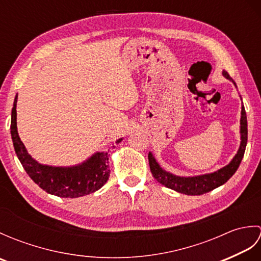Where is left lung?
I'll list each match as a JSON object with an SVG mask.
<instances>
[{
  "label": "left lung",
  "instance_id": "left-lung-1",
  "mask_svg": "<svg viewBox=\"0 0 261 261\" xmlns=\"http://www.w3.org/2000/svg\"><path fill=\"white\" fill-rule=\"evenodd\" d=\"M223 76L226 80L231 81L237 87L234 81L231 79L230 75L225 70L222 71ZM241 97V96H240ZM240 135H241V142L239 150L236 153V156L231 162L214 173L197 175V176H177L166 171L160 167V165L154 159L152 152L149 151L148 159L149 166H150L151 174L157 179L160 184L174 190L178 193L185 194V195H202L204 193L213 191L214 188L223 185L224 182L228 181L233 174L239 168L241 160L245 154L247 140H248V123H247V115L245 107H241V119H240Z\"/></svg>",
  "mask_w": 261,
  "mask_h": 261
}]
</instances>
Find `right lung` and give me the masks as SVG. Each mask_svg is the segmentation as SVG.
<instances>
[{
	"mask_svg": "<svg viewBox=\"0 0 261 261\" xmlns=\"http://www.w3.org/2000/svg\"><path fill=\"white\" fill-rule=\"evenodd\" d=\"M16 102L14 98L12 113H11V137L16 156L22 167L36 184L43 191L65 198H76L98 191L110 176L109 154L105 151H97L79 165L69 167H56L39 164L33 159L21 141L16 127ZM122 138L116 140L120 143Z\"/></svg>",
	"mask_w": 261,
	"mask_h": 261,
	"instance_id": "obj_1",
	"label": "right lung"
}]
</instances>
